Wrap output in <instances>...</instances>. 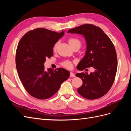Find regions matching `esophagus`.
<instances>
[{
  "instance_id": "34e87169",
  "label": "esophagus",
  "mask_w": 131,
  "mask_h": 131,
  "mask_svg": "<svg viewBox=\"0 0 131 131\" xmlns=\"http://www.w3.org/2000/svg\"><path fill=\"white\" fill-rule=\"evenodd\" d=\"M75 77V74L73 73H72V72H70V77H71V78H74Z\"/></svg>"
}]
</instances>
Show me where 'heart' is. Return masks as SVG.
Here are the masks:
<instances>
[{
  "mask_svg": "<svg viewBox=\"0 0 131 131\" xmlns=\"http://www.w3.org/2000/svg\"><path fill=\"white\" fill-rule=\"evenodd\" d=\"M68 42L70 44V45L71 46V47H74V46H78L80 47V46H81V41L79 40V39L75 38H70L68 39ZM57 46H58V43H56L54 44V46H53V50L54 51H56L57 48ZM61 64L63 67H65V68H67V69H70L72 68V63L71 62L69 61H64V62H63Z\"/></svg>",
  "mask_w": 131,
  "mask_h": 131,
  "instance_id": "obj_1",
  "label": "heart"
}]
</instances>
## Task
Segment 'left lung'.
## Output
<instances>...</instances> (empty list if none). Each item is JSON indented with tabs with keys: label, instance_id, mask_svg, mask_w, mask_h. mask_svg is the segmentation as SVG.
Returning <instances> with one entry per match:
<instances>
[{
	"label": "left lung",
	"instance_id": "obj_1",
	"mask_svg": "<svg viewBox=\"0 0 131 131\" xmlns=\"http://www.w3.org/2000/svg\"><path fill=\"white\" fill-rule=\"evenodd\" d=\"M68 33L82 34L86 41V54L77 69L83 70L92 67L94 69L90 74H75L83 81L78 89V93L88 100L103 97L112 88L116 74L117 58L113 42L103 30L93 25H82L69 29Z\"/></svg>",
	"mask_w": 131,
	"mask_h": 131
}]
</instances>
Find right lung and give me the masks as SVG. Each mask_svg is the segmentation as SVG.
I'll return each mask as SVG.
<instances>
[{
    "label": "right lung",
    "mask_w": 131,
    "mask_h": 131,
    "mask_svg": "<svg viewBox=\"0 0 131 131\" xmlns=\"http://www.w3.org/2000/svg\"><path fill=\"white\" fill-rule=\"evenodd\" d=\"M64 33L39 28L28 31L18 42L16 52L18 76L27 92L35 98L52 97L69 77L65 69L45 70L43 66L46 58L53 56V47Z\"/></svg>",
    "instance_id": "obj_1"
}]
</instances>
